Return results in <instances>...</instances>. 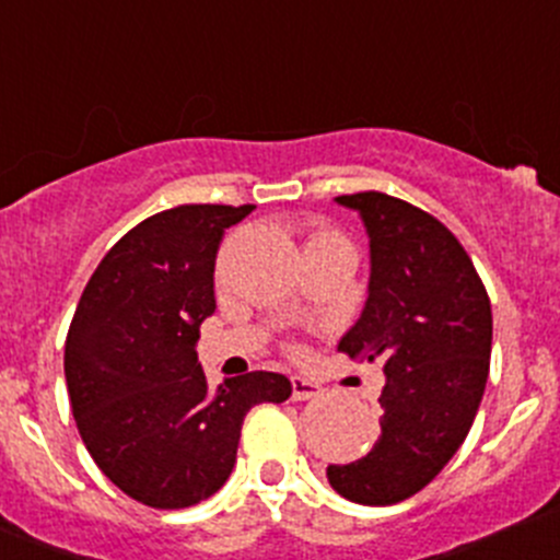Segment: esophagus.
Returning a JSON list of instances; mask_svg holds the SVG:
<instances>
[{
    "label": "esophagus",
    "instance_id": "esophagus-1",
    "mask_svg": "<svg viewBox=\"0 0 560 560\" xmlns=\"http://www.w3.org/2000/svg\"><path fill=\"white\" fill-rule=\"evenodd\" d=\"M323 394V385L315 383V380L304 377V374H293L291 377V396L293 401H307L315 399V396Z\"/></svg>",
    "mask_w": 560,
    "mask_h": 560
}]
</instances>
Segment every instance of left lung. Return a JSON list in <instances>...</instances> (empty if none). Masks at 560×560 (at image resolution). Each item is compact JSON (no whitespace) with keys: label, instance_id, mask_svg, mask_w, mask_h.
I'll list each match as a JSON object with an SVG mask.
<instances>
[{"label":"left lung","instance_id":"8db88e82","mask_svg":"<svg viewBox=\"0 0 560 560\" xmlns=\"http://www.w3.org/2000/svg\"><path fill=\"white\" fill-rule=\"evenodd\" d=\"M334 201L359 212L369 237L366 304L339 350L380 361L385 385L374 447L326 477L345 499L385 506L429 486L464 445L491 366V302L434 215L380 191Z\"/></svg>","mask_w":560,"mask_h":560}]
</instances>
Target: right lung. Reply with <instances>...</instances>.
Masks as SVG:
<instances>
[{"label":"right lung","mask_w":560,"mask_h":560,"mask_svg":"<svg viewBox=\"0 0 560 560\" xmlns=\"http://www.w3.org/2000/svg\"><path fill=\"white\" fill-rule=\"evenodd\" d=\"M253 205H180L155 212L109 247L67 334L74 423L109 482L155 510L210 499L237 460L242 420L285 401L291 380L250 372L207 385L196 355L215 313L223 232Z\"/></svg>","instance_id":"add662e5"}]
</instances>
